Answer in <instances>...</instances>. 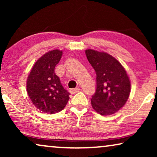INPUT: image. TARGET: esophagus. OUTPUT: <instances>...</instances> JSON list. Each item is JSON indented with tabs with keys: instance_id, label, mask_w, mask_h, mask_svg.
<instances>
[{
	"instance_id": "esophagus-1",
	"label": "esophagus",
	"mask_w": 157,
	"mask_h": 157,
	"mask_svg": "<svg viewBox=\"0 0 157 157\" xmlns=\"http://www.w3.org/2000/svg\"><path fill=\"white\" fill-rule=\"evenodd\" d=\"M79 91H80V88L76 87V88H74V89H70V93L74 94L77 93V92H78Z\"/></svg>"
}]
</instances>
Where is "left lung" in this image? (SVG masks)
<instances>
[{"label":"left lung","mask_w":157,"mask_h":157,"mask_svg":"<svg viewBox=\"0 0 157 157\" xmlns=\"http://www.w3.org/2000/svg\"><path fill=\"white\" fill-rule=\"evenodd\" d=\"M86 55L96 74L92 107L101 115L113 114L124 106L129 96L128 75L121 64L108 53L88 49Z\"/></svg>","instance_id":"obj_1"}]
</instances>
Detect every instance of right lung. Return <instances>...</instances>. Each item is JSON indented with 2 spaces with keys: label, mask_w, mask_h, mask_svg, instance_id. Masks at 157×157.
Segmentation results:
<instances>
[{
  "label": "right lung",
  "mask_w": 157,
  "mask_h": 157,
  "mask_svg": "<svg viewBox=\"0 0 157 157\" xmlns=\"http://www.w3.org/2000/svg\"><path fill=\"white\" fill-rule=\"evenodd\" d=\"M61 56L62 51L58 49L46 53L36 62L27 79L29 98L36 108L46 113L63 110L69 100L70 93L54 71Z\"/></svg>",
  "instance_id": "right-lung-1"
}]
</instances>
